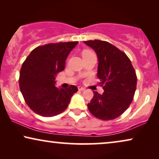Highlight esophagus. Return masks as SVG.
Instances as JSON below:
<instances>
[{"mask_svg":"<svg viewBox=\"0 0 159 159\" xmlns=\"http://www.w3.org/2000/svg\"><path fill=\"white\" fill-rule=\"evenodd\" d=\"M78 90L80 91H83V90H84V88H83V87H82V86H79L78 87Z\"/></svg>","mask_w":159,"mask_h":159,"instance_id":"esophagus-1","label":"esophagus"}]
</instances>
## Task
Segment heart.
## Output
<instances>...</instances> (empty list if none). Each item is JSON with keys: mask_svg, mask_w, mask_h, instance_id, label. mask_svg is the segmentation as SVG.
<instances>
[{"mask_svg": "<svg viewBox=\"0 0 159 159\" xmlns=\"http://www.w3.org/2000/svg\"><path fill=\"white\" fill-rule=\"evenodd\" d=\"M87 52H88V51H87Z\"/></svg>", "mask_w": 159, "mask_h": 159, "instance_id": "b5f03b06", "label": "heart"}]
</instances>
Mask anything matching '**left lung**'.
Wrapping results in <instances>:
<instances>
[{
    "label": "left lung",
    "instance_id": "obj_1",
    "mask_svg": "<svg viewBox=\"0 0 159 159\" xmlns=\"http://www.w3.org/2000/svg\"><path fill=\"white\" fill-rule=\"evenodd\" d=\"M94 50L98 59L97 76L104 92L93 91L88 109L101 120L121 116L132 103L135 93L137 76L127 56L111 43L99 40L84 41Z\"/></svg>",
    "mask_w": 159,
    "mask_h": 159
}]
</instances>
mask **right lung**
I'll list each match as a JSON object with an SVG mask.
<instances>
[{
  "mask_svg": "<svg viewBox=\"0 0 159 159\" xmlns=\"http://www.w3.org/2000/svg\"><path fill=\"white\" fill-rule=\"evenodd\" d=\"M77 43H58L39 46L23 63L19 88L27 106L35 114L45 117L60 114L78 91L75 85L66 89L55 86L56 75L64 70L67 56Z\"/></svg>",
  "mask_w": 159,
  "mask_h": 159,
  "instance_id": "add662e5",
  "label": "right lung"
}]
</instances>
